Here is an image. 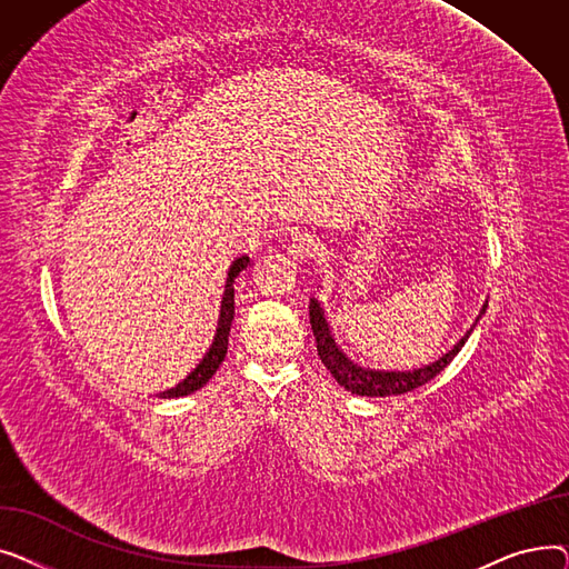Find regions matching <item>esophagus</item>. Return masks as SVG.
Masks as SVG:
<instances>
[{
  "label": "esophagus",
  "mask_w": 569,
  "mask_h": 569,
  "mask_svg": "<svg viewBox=\"0 0 569 569\" xmlns=\"http://www.w3.org/2000/svg\"><path fill=\"white\" fill-rule=\"evenodd\" d=\"M288 256L295 262H307L309 258L316 256V239L311 234H307V232L295 234L290 239V244H288Z\"/></svg>",
  "instance_id": "1"
}]
</instances>
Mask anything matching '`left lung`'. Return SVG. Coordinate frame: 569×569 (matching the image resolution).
Instances as JSON below:
<instances>
[{"mask_svg": "<svg viewBox=\"0 0 569 569\" xmlns=\"http://www.w3.org/2000/svg\"><path fill=\"white\" fill-rule=\"evenodd\" d=\"M487 307H489V300H485L480 313H477L475 322L470 325V330L450 350L442 352L436 362L417 367V369H408V371L371 369V367L355 362L352 357L335 339L330 320H327L325 307H322L318 297H311L309 318H311V330H313V337H316L320 360L327 367V371H330L337 378V382L341 387H346L348 392L360 395V397H397V395H406L410 390H417V387H422L425 382L433 380L447 365H450L455 357L459 355V350L463 348V343L468 341V337L472 335L477 322H480L482 316L487 313Z\"/></svg>", "mask_w": 569, "mask_h": 569, "instance_id": "1", "label": "left lung"}]
</instances>
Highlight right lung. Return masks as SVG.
<instances>
[{"label": "right lung", "instance_id": "right-lung-1", "mask_svg": "<svg viewBox=\"0 0 569 569\" xmlns=\"http://www.w3.org/2000/svg\"><path fill=\"white\" fill-rule=\"evenodd\" d=\"M249 256H239L230 262L228 267V277H226V286H223V297H221V311H219V322H217V332L212 339V346L207 348V352L202 355V360L198 362V367L182 380L179 385L170 387V390L161 392L159 399H179V397H189L196 390H200L202 385L209 382L217 373V369L221 367V362L226 360V352H228V335H230V325L234 318V279L239 277L242 269L249 267Z\"/></svg>", "mask_w": 569, "mask_h": 569}]
</instances>
